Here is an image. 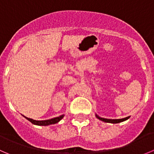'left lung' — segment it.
<instances>
[{"instance_id": "left-lung-1", "label": "left lung", "mask_w": 154, "mask_h": 154, "mask_svg": "<svg viewBox=\"0 0 154 154\" xmlns=\"http://www.w3.org/2000/svg\"><path fill=\"white\" fill-rule=\"evenodd\" d=\"M95 117H97V118L98 119V120H101V121L104 122V123H121V122H123V121H126V120H127L128 119H129V117H126V118H123V119H106V118H103V117H99L98 115H97L96 113H95Z\"/></svg>"}]
</instances>
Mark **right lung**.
I'll list each match as a JSON object with an SVG mask.
<instances>
[{"mask_svg": "<svg viewBox=\"0 0 154 154\" xmlns=\"http://www.w3.org/2000/svg\"><path fill=\"white\" fill-rule=\"evenodd\" d=\"M23 116V115H22ZM65 114H62L60 115L59 117H54V118H52L50 119V120H33V119L31 118H28V117H25V119L28 120V121L31 122V123H33L34 125H37V126H49V125H52V124H56V123H59L61 120L64 117Z\"/></svg>", "mask_w": 154, "mask_h": 154, "instance_id": "1", "label": "right lung"}]
</instances>
